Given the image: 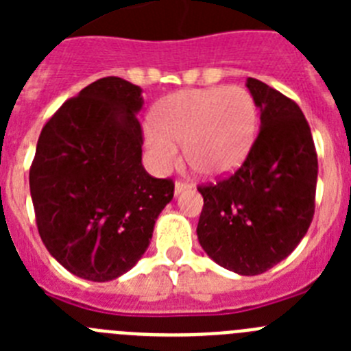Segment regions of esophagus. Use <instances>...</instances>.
Instances as JSON below:
<instances>
[{
    "label": "esophagus",
    "mask_w": 351,
    "mask_h": 351,
    "mask_svg": "<svg viewBox=\"0 0 351 351\" xmlns=\"http://www.w3.org/2000/svg\"><path fill=\"white\" fill-rule=\"evenodd\" d=\"M190 190H191L190 184H186V182H176V186H173V195L179 197V195L182 193H188Z\"/></svg>",
    "instance_id": "obj_1"
}]
</instances>
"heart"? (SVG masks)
<instances>
[{
  "label": "heart",
  "instance_id": "obj_1",
  "mask_svg": "<svg viewBox=\"0 0 351 351\" xmlns=\"http://www.w3.org/2000/svg\"><path fill=\"white\" fill-rule=\"evenodd\" d=\"M258 130V112L243 88L214 86L182 89L160 100L144 126L145 154L151 169L167 173L181 156L207 178L228 176L250 154Z\"/></svg>",
  "mask_w": 351,
  "mask_h": 351
}]
</instances>
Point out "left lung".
Returning <instances> with one entry per match:
<instances>
[{
	"label": "left lung",
	"mask_w": 351,
	"mask_h": 351,
	"mask_svg": "<svg viewBox=\"0 0 351 351\" xmlns=\"http://www.w3.org/2000/svg\"><path fill=\"white\" fill-rule=\"evenodd\" d=\"M246 88L260 108L258 137L234 176L198 188L204 209L197 235L218 265L256 276L287 258L308 232L318 158L295 101L251 77Z\"/></svg>",
	"instance_id": "1"
}]
</instances>
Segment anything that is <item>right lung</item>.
Returning a JSON list of instances; mask_svg holds the SVG:
<instances>
[{
	"label": "right lung",
	"mask_w": 351,
	"mask_h": 351,
	"mask_svg": "<svg viewBox=\"0 0 351 351\" xmlns=\"http://www.w3.org/2000/svg\"><path fill=\"white\" fill-rule=\"evenodd\" d=\"M142 89L105 77L64 101L40 133L29 190L43 244L82 280H116L142 258L173 197L142 165Z\"/></svg>",
	"instance_id": "obj_1"
}]
</instances>
